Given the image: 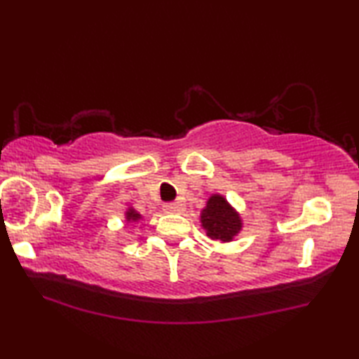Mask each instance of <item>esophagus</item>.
<instances>
[{
    "label": "esophagus",
    "instance_id": "1",
    "mask_svg": "<svg viewBox=\"0 0 359 359\" xmlns=\"http://www.w3.org/2000/svg\"><path fill=\"white\" fill-rule=\"evenodd\" d=\"M163 210L166 212V214H179L180 210H184V204L180 203H168L163 205Z\"/></svg>",
    "mask_w": 359,
    "mask_h": 359
}]
</instances>
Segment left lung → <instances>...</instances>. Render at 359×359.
<instances>
[{"mask_svg": "<svg viewBox=\"0 0 359 359\" xmlns=\"http://www.w3.org/2000/svg\"><path fill=\"white\" fill-rule=\"evenodd\" d=\"M199 222L208 238L218 241L220 244L233 241L244 228L239 212L220 193H214L208 199L205 208L201 210Z\"/></svg>", "mask_w": 359, "mask_h": 359, "instance_id": "obj_1", "label": "left lung"}]
</instances>
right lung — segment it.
I'll return each mask as SVG.
<instances>
[{"label":"right lung","instance_id":"right-lung-1","mask_svg":"<svg viewBox=\"0 0 359 359\" xmlns=\"http://www.w3.org/2000/svg\"><path fill=\"white\" fill-rule=\"evenodd\" d=\"M142 215L139 214V212L133 208V205H128V209L125 210V223L126 224H131V223H139L142 220Z\"/></svg>","mask_w":359,"mask_h":359}]
</instances>
